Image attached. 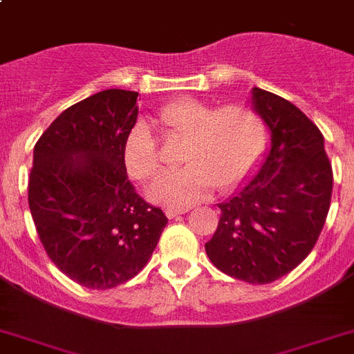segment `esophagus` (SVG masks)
Listing matches in <instances>:
<instances>
[{
	"label": "esophagus",
	"instance_id": "esophagus-1",
	"mask_svg": "<svg viewBox=\"0 0 354 354\" xmlns=\"http://www.w3.org/2000/svg\"><path fill=\"white\" fill-rule=\"evenodd\" d=\"M185 212L187 208H167V210H165V215H167L169 219H176L178 215L185 214Z\"/></svg>",
	"mask_w": 354,
	"mask_h": 354
}]
</instances>
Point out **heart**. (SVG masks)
<instances>
[{
  "label": "heart",
  "mask_w": 354,
  "mask_h": 354,
  "mask_svg": "<svg viewBox=\"0 0 354 354\" xmlns=\"http://www.w3.org/2000/svg\"><path fill=\"white\" fill-rule=\"evenodd\" d=\"M155 122L169 135L183 139V169L165 173L149 189V198L167 207H189L221 192L236 189L257 171L267 147L266 121L248 104H214L178 97L156 112ZM126 173L147 181L160 171V153L149 128L135 124L122 146Z\"/></svg>",
  "instance_id": "heart-1"
}]
</instances>
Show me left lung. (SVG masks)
I'll use <instances>...</instances> for the list:
<instances>
[{"mask_svg": "<svg viewBox=\"0 0 354 354\" xmlns=\"http://www.w3.org/2000/svg\"><path fill=\"white\" fill-rule=\"evenodd\" d=\"M253 106L269 126L270 151L257 176L221 203L205 250L224 274L263 285L313 250L330 210L333 171L321 130L296 104L254 87Z\"/></svg>", "mask_w": 354, "mask_h": 354, "instance_id": "8db88e82", "label": "left lung"}]
</instances>
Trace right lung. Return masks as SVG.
I'll return each instance as SVG.
<instances>
[{
    "instance_id": "right-lung-1",
    "label": "right lung",
    "mask_w": 354,
    "mask_h": 354,
    "mask_svg": "<svg viewBox=\"0 0 354 354\" xmlns=\"http://www.w3.org/2000/svg\"><path fill=\"white\" fill-rule=\"evenodd\" d=\"M139 92L109 88L64 110L33 147L28 205L51 262L106 290L137 276L167 217L135 192L122 164Z\"/></svg>"
}]
</instances>
